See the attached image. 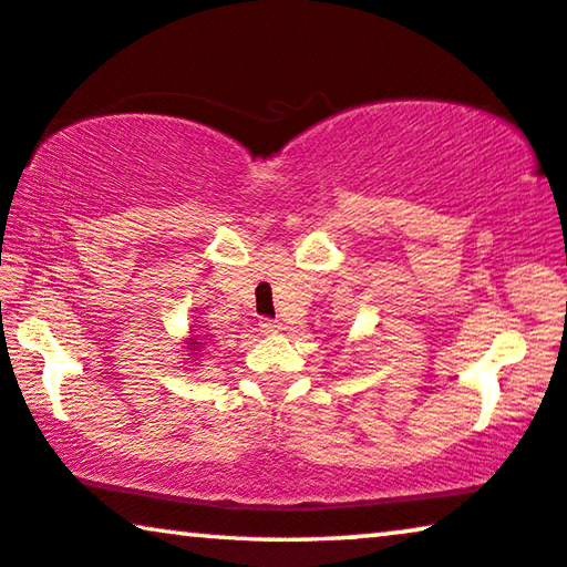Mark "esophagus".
<instances>
[{"label":"esophagus","instance_id":"esophagus-1","mask_svg":"<svg viewBox=\"0 0 567 567\" xmlns=\"http://www.w3.org/2000/svg\"><path fill=\"white\" fill-rule=\"evenodd\" d=\"M260 330L278 332V330H281V322H276V319H260Z\"/></svg>","mask_w":567,"mask_h":567}]
</instances>
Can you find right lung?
Listing matches in <instances>:
<instances>
[{
    "label": "right lung",
    "mask_w": 567,
    "mask_h": 567,
    "mask_svg": "<svg viewBox=\"0 0 567 567\" xmlns=\"http://www.w3.org/2000/svg\"><path fill=\"white\" fill-rule=\"evenodd\" d=\"M194 340H196V334H194ZM188 344H194V348H202V342H188Z\"/></svg>",
    "instance_id": "obj_1"
}]
</instances>
